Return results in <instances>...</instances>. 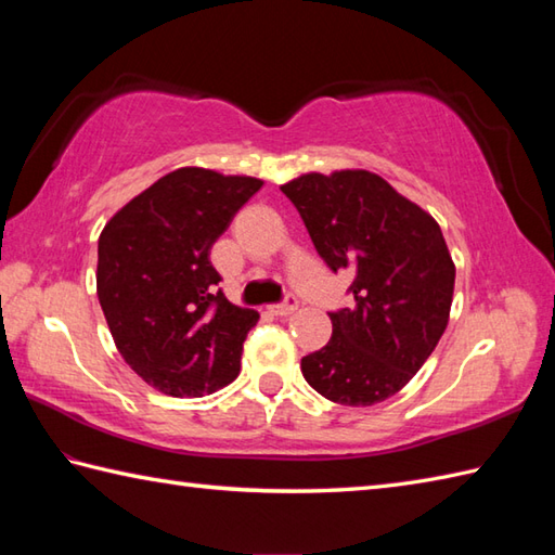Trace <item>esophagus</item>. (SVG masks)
<instances>
[{"label":"esophagus","instance_id":"esophagus-1","mask_svg":"<svg viewBox=\"0 0 555 555\" xmlns=\"http://www.w3.org/2000/svg\"><path fill=\"white\" fill-rule=\"evenodd\" d=\"M269 310L274 312L276 317H286V314H291V312H296V310H298V298L293 296V293H288V296L284 298V302H279V305H271Z\"/></svg>","mask_w":555,"mask_h":555}]
</instances>
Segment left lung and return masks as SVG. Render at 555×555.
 I'll use <instances>...</instances> for the list:
<instances>
[{"mask_svg":"<svg viewBox=\"0 0 555 555\" xmlns=\"http://www.w3.org/2000/svg\"><path fill=\"white\" fill-rule=\"evenodd\" d=\"M314 250L352 274L350 308L328 312L332 338L300 370L340 405H374L417 374L446 332L455 267L427 211L370 171L305 173L281 185Z\"/></svg>","mask_w":555,"mask_h":555,"instance_id":"left-lung-1","label":"left lung"}]
</instances>
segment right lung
<instances>
[{
	"label": "right lung",
	"instance_id": "1",
	"mask_svg": "<svg viewBox=\"0 0 555 555\" xmlns=\"http://www.w3.org/2000/svg\"><path fill=\"white\" fill-rule=\"evenodd\" d=\"M262 181L185 167L116 211L98 243V298L114 344L143 379L199 398L241 372L255 310L235 308L209 250Z\"/></svg>",
	"mask_w": 555,
	"mask_h": 555
}]
</instances>
